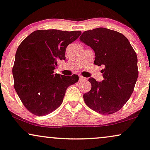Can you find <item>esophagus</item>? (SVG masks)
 <instances>
[{
    "label": "esophagus",
    "instance_id": "esophagus-1",
    "mask_svg": "<svg viewBox=\"0 0 150 150\" xmlns=\"http://www.w3.org/2000/svg\"><path fill=\"white\" fill-rule=\"evenodd\" d=\"M79 81H86V78H85V77H82V76H79Z\"/></svg>",
    "mask_w": 150,
    "mask_h": 150
}]
</instances>
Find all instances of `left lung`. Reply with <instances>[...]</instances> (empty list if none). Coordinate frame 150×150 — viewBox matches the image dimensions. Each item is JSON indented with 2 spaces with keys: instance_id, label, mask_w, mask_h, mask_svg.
<instances>
[{
  "instance_id": "8db88e82",
  "label": "left lung",
  "mask_w": 150,
  "mask_h": 150,
  "mask_svg": "<svg viewBox=\"0 0 150 150\" xmlns=\"http://www.w3.org/2000/svg\"><path fill=\"white\" fill-rule=\"evenodd\" d=\"M79 39L93 50L94 64L105 67L104 80L89 78L91 89L83 96L85 103L101 114L116 112L134 91L138 75L136 53L125 36L105 28L85 31Z\"/></svg>"
}]
</instances>
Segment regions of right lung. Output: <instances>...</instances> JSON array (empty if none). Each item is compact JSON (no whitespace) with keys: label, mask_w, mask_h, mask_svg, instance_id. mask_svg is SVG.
<instances>
[{"label":"right lung","mask_w":150,"mask_h":150,"mask_svg":"<svg viewBox=\"0 0 150 150\" xmlns=\"http://www.w3.org/2000/svg\"><path fill=\"white\" fill-rule=\"evenodd\" d=\"M80 31L40 30L28 36L17 48L12 69L14 88L28 111L36 115L52 113L62 105L66 89L79 80L77 75L54 74L57 62Z\"/></svg>","instance_id":"right-lung-1"}]
</instances>
